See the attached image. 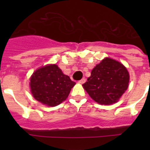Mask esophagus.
<instances>
[{
  "instance_id": "34e87169",
  "label": "esophagus",
  "mask_w": 150,
  "mask_h": 150,
  "mask_svg": "<svg viewBox=\"0 0 150 150\" xmlns=\"http://www.w3.org/2000/svg\"><path fill=\"white\" fill-rule=\"evenodd\" d=\"M85 82H86V79H85V78H83V79H81V81H79V83L81 84H83Z\"/></svg>"
}]
</instances>
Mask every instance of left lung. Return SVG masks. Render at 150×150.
Segmentation results:
<instances>
[{"instance_id":"left-lung-1","label":"left lung","mask_w":150,"mask_h":150,"mask_svg":"<svg viewBox=\"0 0 150 150\" xmlns=\"http://www.w3.org/2000/svg\"><path fill=\"white\" fill-rule=\"evenodd\" d=\"M128 83L129 73L126 67L116 60L105 58L92 69L83 87L96 102L110 105L119 100Z\"/></svg>"}]
</instances>
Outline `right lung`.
<instances>
[{"instance_id":"right-lung-1","label":"right lung","mask_w":150,"mask_h":150,"mask_svg":"<svg viewBox=\"0 0 150 150\" xmlns=\"http://www.w3.org/2000/svg\"><path fill=\"white\" fill-rule=\"evenodd\" d=\"M75 85L57 64H48L36 69L30 83L33 97L48 107H55L64 102Z\"/></svg>"}]
</instances>
